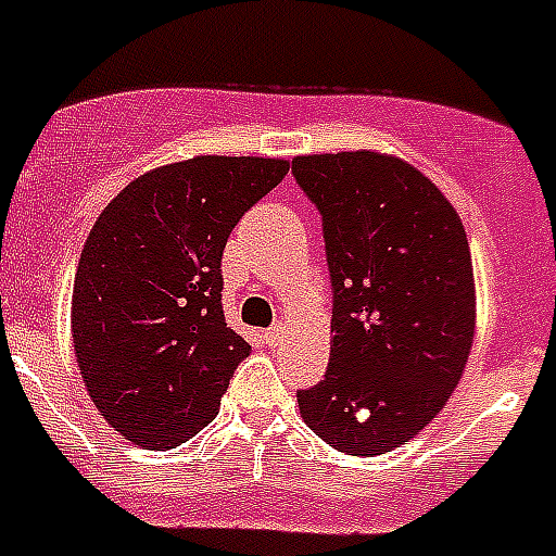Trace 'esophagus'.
<instances>
[{
    "label": "esophagus",
    "instance_id": "34e87169",
    "mask_svg": "<svg viewBox=\"0 0 556 556\" xmlns=\"http://www.w3.org/2000/svg\"><path fill=\"white\" fill-rule=\"evenodd\" d=\"M282 333H286V325H282V321H277V325H270V328L265 330V339H268L270 344H277L279 339H282Z\"/></svg>",
    "mask_w": 556,
    "mask_h": 556
}]
</instances>
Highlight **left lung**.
I'll use <instances>...</instances> for the list:
<instances>
[{
  "mask_svg": "<svg viewBox=\"0 0 556 556\" xmlns=\"http://www.w3.org/2000/svg\"><path fill=\"white\" fill-rule=\"evenodd\" d=\"M291 172L321 214L333 288L328 370L296 393L300 413L333 450L384 455L444 409L472 350L464 223L399 157L307 155Z\"/></svg>",
  "mask_w": 556,
  "mask_h": 556,
  "instance_id": "8db88e82",
  "label": "left lung"
}]
</instances>
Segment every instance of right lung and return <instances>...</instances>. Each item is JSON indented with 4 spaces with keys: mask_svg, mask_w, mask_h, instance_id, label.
<instances>
[{
    "mask_svg": "<svg viewBox=\"0 0 556 556\" xmlns=\"http://www.w3.org/2000/svg\"><path fill=\"white\" fill-rule=\"evenodd\" d=\"M288 175L277 157L200 155L152 169L98 214L73 288V348L96 407L147 450L214 421L251 344L223 314V249Z\"/></svg>",
    "mask_w": 556,
    "mask_h": 556,
    "instance_id": "1",
    "label": "right lung"
}]
</instances>
